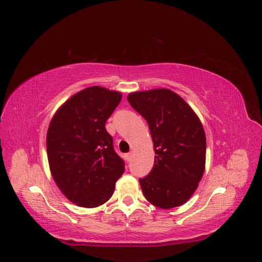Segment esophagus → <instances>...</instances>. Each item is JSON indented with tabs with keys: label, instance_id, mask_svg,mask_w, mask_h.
I'll list each match as a JSON object with an SVG mask.
<instances>
[{
	"label": "esophagus",
	"instance_id": "34e87169",
	"mask_svg": "<svg viewBox=\"0 0 262 262\" xmlns=\"http://www.w3.org/2000/svg\"><path fill=\"white\" fill-rule=\"evenodd\" d=\"M133 152H130V153H128V154H126V160H128V161H131L132 160V157H133Z\"/></svg>",
	"mask_w": 262,
	"mask_h": 262
}]
</instances>
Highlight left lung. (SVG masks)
Segmentation results:
<instances>
[{"mask_svg":"<svg viewBox=\"0 0 262 262\" xmlns=\"http://www.w3.org/2000/svg\"><path fill=\"white\" fill-rule=\"evenodd\" d=\"M128 100L147 121L155 150L152 171L140 179L145 199L161 209L180 207L192 196L205 169L207 139L200 119L167 89L133 92Z\"/></svg>","mask_w":262,"mask_h":262,"instance_id":"left-lung-1","label":"left lung"}]
</instances>
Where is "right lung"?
<instances>
[{
    "label": "right lung",
    "mask_w": 262,
    "mask_h": 262,
    "mask_svg": "<svg viewBox=\"0 0 262 262\" xmlns=\"http://www.w3.org/2000/svg\"><path fill=\"white\" fill-rule=\"evenodd\" d=\"M121 98L120 92L87 87L63 102L51 119L47 132L51 176L77 207L91 209L106 203L124 171L105 128Z\"/></svg>",
    "instance_id": "obj_1"
}]
</instances>
